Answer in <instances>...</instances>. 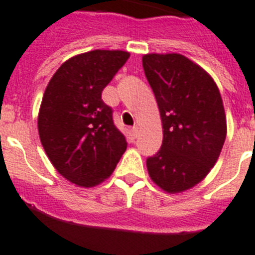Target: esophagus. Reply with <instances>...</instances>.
Returning <instances> with one entry per match:
<instances>
[{
  "mask_svg": "<svg viewBox=\"0 0 255 255\" xmlns=\"http://www.w3.org/2000/svg\"><path fill=\"white\" fill-rule=\"evenodd\" d=\"M131 131H132V133H133L134 137H136V136H137V134H138V127H137V126H133Z\"/></svg>",
  "mask_w": 255,
  "mask_h": 255,
  "instance_id": "obj_1",
  "label": "esophagus"
}]
</instances>
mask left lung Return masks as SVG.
Returning a JSON list of instances; mask_svg holds the SVG:
<instances>
[{
  "instance_id": "1",
  "label": "left lung",
  "mask_w": 255,
  "mask_h": 255,
  "mask_svg": "<svg viewBox=\"0 0 255 255\" xmlns=\"http://www.w3.org/2000/svg\"><path fill=\"white\" fill-rule=\"evenodd\" d=\"M145 77L156 97L163 138L146 158L149 177L174 194L198 185L216 163L227 137V119L215 81L179 53L142 56Z\"/></svg>"
}]
</instances>
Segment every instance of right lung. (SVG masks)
Wrapping results in <instances>:
<instances>
[{"instance_id":"1","label":"right lung","mask_w":255,"mask_h":255,"mask_svg":"<svg viewBox=\"0 0 255 255\" xmlns=\"http://www.w3.org/2000/svg\"><path fill=\"white\" fill-rule=\"evenodd\" d=\"M129 57L95 49L67 60L45 88L38 117L49 161L74 185L93 187L113 174L127 141L102 92Z\"/></svg>"}]
</instances>
